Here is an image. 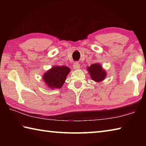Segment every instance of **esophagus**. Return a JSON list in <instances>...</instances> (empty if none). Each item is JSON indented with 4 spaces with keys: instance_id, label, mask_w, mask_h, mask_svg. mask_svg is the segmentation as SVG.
Returning <instances> with one entry per match:
<instances>
[{
    "instance_id": "1",
    "label": "esophagus",
    "mask_w": 146,
    "mask_h": 146,
    "mask_svg": "<svg viewBox=\"0 0 146 146\" xmlns=\"http://www.w3.org/2000/svg\"><path fill=\"white\" fill-rule=\"evenodd\" d=\"M73 68L74 69H75V70H78V69L80 68V64H79V63L77 62H75L73 64Z\"/></svg>"
}]
</instances>
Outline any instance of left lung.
<instances>
[{"label":"left lung","mask_w":146,"mask_h":146,"mask_svg":"<svg viewBox=\"0 0 146 146\" xmlns=\"http://www.w3.org/2000/svg\"><path fill=\"white\" fill-rule=\"evenodd\" d=\"M87 70L90 72L91 78L96 82H100L106 77V73L99 64H93L90 67H88Z\"/></svg>","instance_id":"8db88e82"}]
</instances>
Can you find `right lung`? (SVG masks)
<instances>
[{
    "label": "right lung",
    "instance_id": "add662e5",
    "mask_svg": "<svg viewBox=\"0 0 146 146\" xmlns=\"http://www.w3.org/2000/svg\"><path fill=\"white\" fill-rule=\"evenodd\" d=\"M70 71V69L67 66H54L44 74L43 80L49 88L60 89Z\"/></svg>",
    "mask_w": 146,
    "mask_h": 146
}]
</instances>
